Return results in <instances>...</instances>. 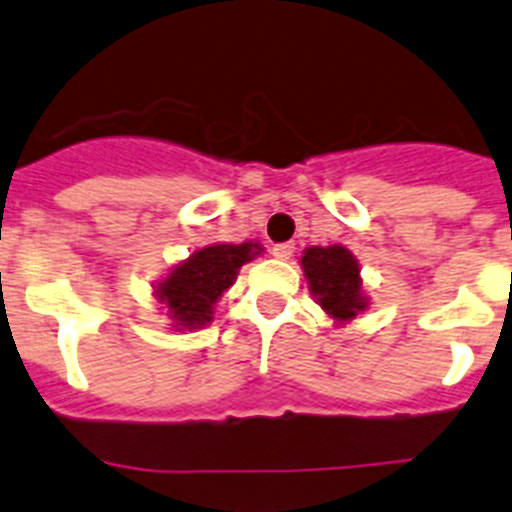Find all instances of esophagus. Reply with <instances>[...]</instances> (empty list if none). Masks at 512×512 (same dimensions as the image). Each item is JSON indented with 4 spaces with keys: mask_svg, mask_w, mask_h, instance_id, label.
I'll use <instances>...</instances> for the list:
<instances>
[{
    "mask_svg": "<svg viewBox=\"0 0 512 512\" xmlns=\"http://www.w3.org/2000/svg\"><path fill=\"white\" fill-rule=\"evenodd\" d=\"M271 253H274V259H279V261L292 259V253H295V243H277V246L271 248Z\"/></svg>",
    "mask_w": 512,
    "mask_h": 512,
    "instance_id": "esophagus-1",
    "label": "esophagus"
}]
</instances>
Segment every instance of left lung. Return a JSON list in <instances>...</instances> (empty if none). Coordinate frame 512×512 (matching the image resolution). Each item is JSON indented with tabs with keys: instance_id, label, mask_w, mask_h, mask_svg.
<instances>
[{
	"instance_id": "1",
	"label": "left lung",
	"mask_w": 512,
	"mask_h": 512,
	"mask_svg": "<svg viewBox=\"0 0 512 512\" xmlns=\"http://www.w3.org/2000/svg\"><path fill=\"white\" fill-rule=\"evenodd\" d=\"M302 271L312 297L336 325H346L369 307L361 266L346 246H310L302 251Z\"/></svg>"
}]
</instances>
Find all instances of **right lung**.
Segmentation results:
<instances>
[{"label": "right lung", "instance_id": "obj_1", "mask_svg": "<svg viewBox=\"0 0 512 512\" xmlns=\"http://www.w3.org/2000/svg\"><path fill=\"white\" fill-rule=\"evenodd\" d=\"M264 251L261 243H212L189 253L153 284V295L166 307L174 330H197L212 323L215 302L233 287L243 264Z\"/></svg>", "mask_w": 512, "mask_h": 512}]
</instances>
